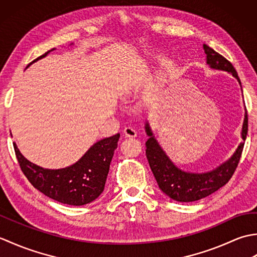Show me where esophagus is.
Listing matches in <instances>:
<instances>
[{"instance_id": "esophagus-1", "label": "esophagus", "mask_w": 257, "mask_h": 257, "mask_svg": "<svg viewBox=\"0 0 257 257\" xmlns=\"http://www.w3.org/2000/svg\"><path fill=\"white\" fill-rule=\"evenodd\" d=\"M123 135H124V137H127V138H135V137H137V132H136L133 127H125L123 129Z\"/></svg>"}]
</instances>
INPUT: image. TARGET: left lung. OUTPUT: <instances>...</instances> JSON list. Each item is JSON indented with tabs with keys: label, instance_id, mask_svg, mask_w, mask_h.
Here are the masks:
<instances>
[{
	"label": "left lung",
	"instance_id": "1",
	"mask_svg": "<svg viewBox=\"0 0 257 257\" xmlns=\"http://www.w3.org/2000/svg\"><path fill=\"white\" fill-rule=\"evenodd\" d=\"M203 48L206 54V63L211 68L225 70V72L231 73L238 80V83L241 84L236 70L231 62H228L221 54L212 50L210 46L204 44ZM247 129V111H245V118L242 128L243 141L239 144L236 151L234 152V155L230 159L210 172L190 173L180 170L179 168L173 165L172 161L166 155V152L161 149L158 141L155 139L149 127V123L147 122L146 133L148 135L149 139L146 143V155L151 171L154 173L160 190L163 193H166L169 198L179 202L198 201L214 193L215 191L230 181V179L232 178L234 172H235L238 161L242 156Z\"/></svg>",
	"mask_w": 257,
	"mask_h": 257
}]
</instances>
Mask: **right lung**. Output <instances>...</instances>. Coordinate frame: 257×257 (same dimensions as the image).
I'll use <instances>...</instances> for the list:
<instances>
[{
	"label": "right lung",
	"instance_id": "1",
	"mask_svg": "<svg viewBox=\"0 0 257 257\" xmlns=\"http://www.w3.org/2000/svg\"><path fill=\"white\" fill-rule=\"evenodd\" d=\"M51 51L32 63L45 57ZM119 137L117 134L97 141L77 162L58 170L34 165L21 154L16 144L13 146L21 170L33 187L53 200L77 206L90 203L102 193Z\"/></svg>",
	"mask_w": 257,
	"mask_h": 257
}]
</instances>
